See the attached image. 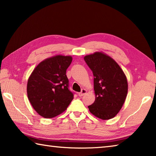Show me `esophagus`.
<instances>
[{"label": "esophagus", "mask_w": 156, "mask_h": 156, "mask_svg": "<svg viewBox=\"0 0 156 156\" xmlns=\"http://www.w3.org/2000/svg\"><path fill=\"white\" fill-rule=\"evenodd\" d=\"M87 93V90L86 89H83L81 90V91L80 92V93H78V96H84V94H85Z\"/></svg>", "instance_id": "obj_1"}]
</instances>
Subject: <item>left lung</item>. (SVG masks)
<instances>
[{
	"mask_svg": "<svg viewBox=\"0 0 156 156\" xmlns=\"http://www.w3.org/2000/svg\"><path fill=\"white\" fill-rule=\"evenodd\" d=\"M93 72L96 100L88 108L92 114L109 120L118 114L125 101L128 83L122 69L114 60L102 52L84 57Z\"/></svg>",
	"mask_w": 156,
	"mask_h": 156,
	"instance_id": "obj_1",
	"label": "left lung"
}]
</instances>
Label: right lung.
Returning a JSON list of instances; mask_svg holds the SVG:
<instances>
[{
  "label": "right lung",
  "mask_w": 156,
  "mask_h": 156,
  "mask_svg": "<svg viewBox=\"0 0 156 156\" xmlns=\"http://www.w3.org/2000/svg\"><path fill=\"white\" fill-rule=\"evenodd\" d=\"M72 61L70 56L49 58L39 63L29 78L28 99L36 112L43 118H51L60 114L73 99L66 75Z\"/></svg>",
  "instance_id": "1"
}]
</instances>
